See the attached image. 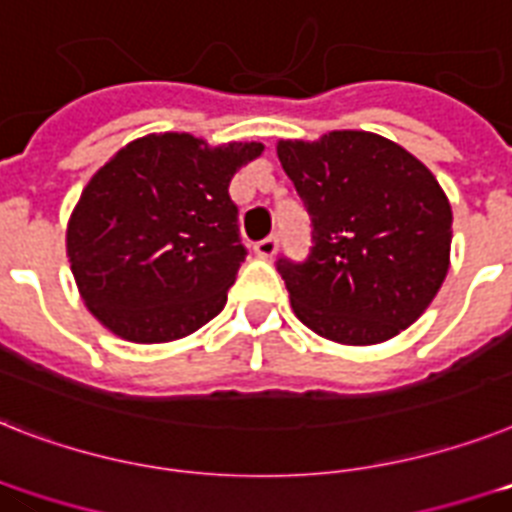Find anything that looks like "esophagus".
Here are the masks:
<instances>
[{
    "label": "esophagus",
    "mask_w": 512,
    "mask_h": 512,
    "mask_svg": "<svg viewBox=\"0 0 512 512\" xmlns=\"http://www.w3.org/2000/svg\"><path fill=\"white\" fill-rule=\"evenodd\" d=\"M276 249H278L276 236H268V239H263V242L255 244L257 257H263V260H273V255H276Z\"/></svg>",
    "instance_id": "1"
}]
</instances>
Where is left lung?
<instances>
[{"label":"left lung","instance_id":"1","mask_svg":"<svg viewBox=\"0 0 512 512\" xmlns=\"http://www.w3.org/2000/svg\"><path fill=\"white\" fill-rule=\"evenodd\" d=\"M276 152L313 223L305 263L278 260L294 315L350 347L413 326L450 270L452 207L434 173L371 131L281 139Z\"/></svg>","mask_w":512,"mask_h":512}]
</instances>
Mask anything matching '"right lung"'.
I'll use <instances>...</instances> for the list:
<instances>
[{
  "instance_id": "add662e5",
  "label": "right lung",
  "mask_w": 512,
  "mask_h": 512,
  "mask_svg": "<svg viewBox=\"0 0 512 512\" xmlns=\"http://www.w3.org/2000/svg\"><path fill=\"white\" fill-rule=\"evenodd\" d=\"M263 149L165 131L128 141L91 176L65 247L102 326L126 342L162 344L213 321L247 255L228 184Z\"/></svg>"
}]
</instances>
